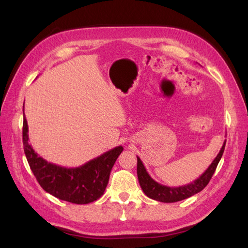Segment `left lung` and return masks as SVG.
<instances>
[{
  "instance_id": "obj_1",
  "label": "left lung",
  "mask_w": 248,
  "mask_h": 248,
  "mask_svg": "<svg viewBox=\"0 0 248 248\" xmlns=\"http://www.w3.org/2000/svg\"><path fill=\"white\" fill-rule=\"evenodd\" d=\"M225 145L226 140L224 141L222 148H220L217 157H215L213 162L211 163V165L207 168V170H205L202 176L191 183L177 187L166 186L155 181L154 179L149 176V173L147 172L143 162H141L139 156H136L138 157V178L141 189H143V192L149 198L161 202H180V200L193 196V195L202 191V189L207 186L209 181L211 180L213 173L217 167L218 162L222 159V155L225 150Z\"/></svg>"
}]
</instances>
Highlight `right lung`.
Masks as SVG:
<instances>
[{
  "instance_id": "right-lung-1",
  "label": "right lung",
  "mask_w": 248,
  "mask_h": 248,
  "mask_svg": "<svg viewBox=\"0 0 248 248\" xmlns=\"http://www.w3.org/2000/svg\"><path fill=\"white\" fill-rule=\"evenodd\" d=\"M29 127L23 104L24 154L37 181L46 193L68 202L86 204L102 196L108 183L110 170L123 146H117L78 167L68 168L41 157L29 143Z\"/></svg>"
}]
</instances>
